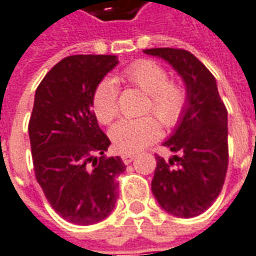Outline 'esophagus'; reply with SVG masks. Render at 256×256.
I'll use <instances>...</instances> for the list:
<instances>
[{"label":"esophagus","mask_w":256,"mask_h":256,"mask_svg":"<svg viewBox=\"0 0 256 256\" xmlns=\"http://www.w3.org/2000/svg\"><path fill=\"white\" fill-rule=\"evenodd\" d=\"M121 158H122V162H124L125 164H131L132 160L135 159V154H122Z\"/></svg>","instance_id":"1"}]
</instances>
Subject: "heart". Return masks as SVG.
<instances>
[{
    "label": "heart",
    "instance_id": "b5f03b06",
    "mask_svg": "<svg viewBox=\"0 0 256 256\" xmlns=\"http://www.w3.org/2000/svg\"><path fill=\"white\" fill-rule=\"evenodd\" d=\"M118 78L148 94L144 114H154L166 128H173L182 121L188 104V88L179 82L169 80V73L159 63L148 59L136 60L126 66ZM92 108L100 124L108 125L116 120L118 88L112 80L106 78L97 84ZM156 118L146 116L116 122L110 131L114 148L121 154H134L148 146L160 135V124Z\"/></svg>",
    "mask_w": 256,
    "mask_h": 256
}]
</instances>
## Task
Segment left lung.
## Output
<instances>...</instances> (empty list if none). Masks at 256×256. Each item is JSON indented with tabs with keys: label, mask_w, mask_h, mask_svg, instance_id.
Returning a JSON list of instances; mask_svg holds the SVG:
<instances>
[{
	"label": "left lung",
	"mask_w": 256,
	"mask_h": 256,
	"mask_svg": "<svg viewBox=\"0 0 256 256\" xmlns=\"http://www.w3.org/2000/svg\"><path fill=\"white\" fill-rule=\"evenodd\" d=\"M144 52L159 56L183 77L188 92L186 112L164 145L176 155H156L152 193L160 207L176 217L204 212L218 197L228 168L227 108L216 78L194 54L184 49L155 48Z\"/></svg>",
	"instance_id": "left-lung-1"
}]
</instances>
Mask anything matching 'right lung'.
Masks as SVG:
<instances>
[{"mask_svg": "<svg viewBox=\"0 0 256 256\" xmlns=\"http://www.w3.org/2000/svg\"><path fill=\"white\" fill-rule=\"evenodd\" d=\"M116 63L114 54L68 56L35 92L28 125L35 178L53 210L77 226L110 216L125 170L120 156H102L111 142L92 110L97 84Z\"/></svg>", "mask_w": 256, "mask_h": 256, "instance_id": "add662e5", "label": "right lung"}]
</instances>
